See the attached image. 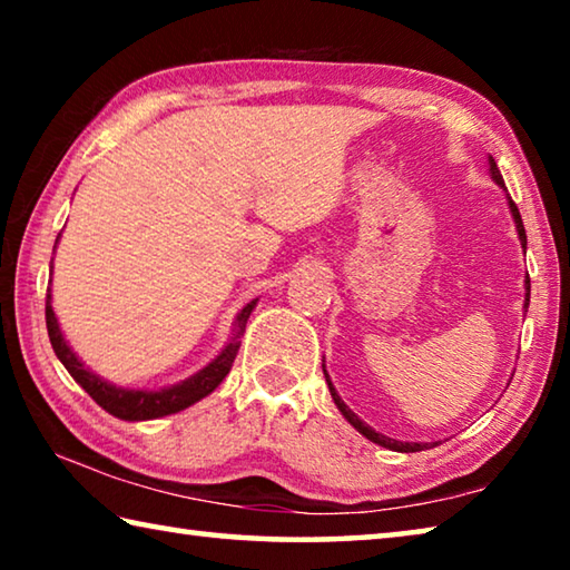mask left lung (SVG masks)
I'll use <instances>...</instances> for the list:
<instances>
[{
    "label": "left lung",
    "instance_id": "1",
    "mask_svg": "<svg viewBox=\"0 0 570 570\" xmlns=\"http://www.w3.org/2000/svg\"><path fill=\"white\" fill-rule=\"evenodd\" d=\"M488 163H490V173H493V180L498 183V186H505L503 176H500V170H498V166H495L493 156H490ZM508 206H510V214H513V218H515V228H518V236H520V246L525 248L528 238H525L523 218H520V210H518V206L513 204V198H510V196H508ZM525 288H528V292H525V308H528V302H530V278H525ZM324 377H326V384H330V392H332V400H334L336 407H340V412L344 414L346 422H350L354 430H360L366 440L377 442V445L387 448V450H394V452H420V450H428V448H435V445H438V442H400V440H392V438H387V435H382V432H374V430L370 428V424H364V422H362L360 417H356V414L342 402V397H340V394H336L334 384H332V380H330V374H326V370H324Z\"/></svg>",
    "mask_w": 570,
    "mask_h": 570
}]
</instances>
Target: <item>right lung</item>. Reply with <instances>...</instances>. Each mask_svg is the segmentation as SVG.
I'll return each mask as SVG.
<instances>
[{"mask_svg":"<svg viewBox=\"0 0 570 570\" xmlns=\"http://www.w3.org/2000/svg\"><path fill=\"white\" fill-rule=\"evenodd\" d=\"M50 288H47V304H45V320H47V334H50L52 350L57 354V360L65 364V370L72 374V380L80 384V387L90 394V397L100 404L105 412H110L112 417L128 420V422H138V420H156V417H166V414L180 412L196 404L198 400H204L206 394L214 392L220 382H224L226 374L230 372V364H234L238 346H240V334L246 330V322L250 312H254L256 298L250 304L240 308V314L236 316L234 324V336L230 342L220 350L214 362L204 370L193 374V377L183 380L180 384H173V387H163V390H122L115 387V384L100 380L98 374L90 372L77 354L70 350V344L65 342V336L60 332V324H57V316L52 312L50 304Z\"/></svg>","mask_w":570,"mask_h":570,"instance_id":"obj_1","label":"right lung"}]
</instances>
